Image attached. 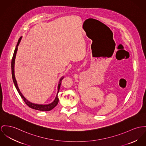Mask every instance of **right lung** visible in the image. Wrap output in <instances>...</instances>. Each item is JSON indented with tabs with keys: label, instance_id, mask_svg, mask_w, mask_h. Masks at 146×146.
I'll return each mask as SVG.
<instances>
[{
	"label": "right lung",
	"instance_id": "1",
	"mask_svg": "<svg viewBox=\"0 0 146 146\" xmlns=\"http://www.w3.org/2000/svg\"><path fill=\"white\" fill-rule=\"evenodd\" d=\"M22 36H21L19 40H18V43H17V45L16 46V48L14 50V54H13V58H12V60H11V74H12V78H13V82H14V84L15 85V87L16 88V89L17 90L18 92L19 93V95L21 96V97H22V98L23 99V100L24 101V102L25 103V104L28 106L30 108L34 109V110H38V111H49L50 110H52V109H53L56 105L58 104V102H59V98L58 97V93H59V89H60V84H61V82H62V79L64 78L63 77H62L59 82V84L58 85V92H57V94H56V98L54 100V101H53V102H52L50 104H34L33 103H31L30 102L27 100V99L23 96L22 93L21 92L20 90L18 88V84H17V80H16V79L15 77V74H14V64H15V56H16V54H17V50H18V46L19 44L21 41V39H22Z\"/></svg>",
	"mask_w": 146,
	"mask_h": 146
}]
</instances>
